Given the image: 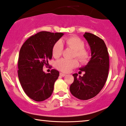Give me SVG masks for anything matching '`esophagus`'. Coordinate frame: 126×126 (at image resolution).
I'll return each instance as SVG.
<instances>
[{"mask_svg": "<svg viewBox=\"0 0 126 126\" xmlns=\"http://www.w3.org/2000/svg\"><path fill=\"white\" fill-rule=\"evenodd\" d=\"M66 74H64V73H60V76H62V77H64L66 76Z\"/></svg>", "mask_w": 126, "mask_h": 126, "instance_id": "34e87169", "label": "esophagus"}]
</instances>
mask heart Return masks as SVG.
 Masks as SVG:
<instances>
[{"mask_svg":"<svg viewBox=\"0 0 126 126\" xmlns=\"http://www.w3.org/2000/svg\"><path fill=\"white\" fill-rule=\"evenodd\" d=\"M63 43L67 47L74 50L73 58H76L81 63H85L90 59V52L85 48V42L81 39L76 36H71L66 38L62 41H58L55 43L52 47V55L55 58H59L62 55L63 50ZM77 59L66 60L62 59L56 62L55 66L57 69L62 72L67 73L70 71L73 68L78 66Z\"/></svg>","mask_w":126,"mask_h":126,"instance_id":"obj_1","label":"heart"}]
</instances>
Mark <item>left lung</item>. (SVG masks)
<instances>
[{"label": "left lung", "instance_id": "8db88e82", "mask_svg": "<svg viewBox=\"0 0 126 126\" xmlns=\"http://www.w3.org/2000/svg\"><path fill=\"white\" fill-rule=\"evenodd\" d=\"M84 38L91 51V58L85 66L79 68L83 76L73 74L74 81L70 87L71 94L81 100H87L98 95L107 80L109 58L104 41L94 34L85 32Z\"/></svg>", "mask_w": 126, "mask_h": 126}]
</instances>
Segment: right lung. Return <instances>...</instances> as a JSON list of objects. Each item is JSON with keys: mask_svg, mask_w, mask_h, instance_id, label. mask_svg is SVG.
Returning <instances> with one entry per match:
<instances>
[{"mask_svg": "<svg viewBox=\"0 0 126 126\" xmlns=\"http://www.w3.org/2000/svg\"><path fill=\"white\" fill-rule=\"evenodd\" d=\"M63 34L41 31L32 35L21 47L18 61V76L24 91L32 99L43 101L51 96L59 72L43 71L52 58V47Z\"/></svg>", "mask_w": 126, "mask_h": 126, "instance_id": "obj_1", "label": "right lung"}]
</instances>
